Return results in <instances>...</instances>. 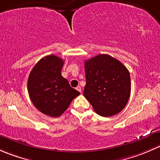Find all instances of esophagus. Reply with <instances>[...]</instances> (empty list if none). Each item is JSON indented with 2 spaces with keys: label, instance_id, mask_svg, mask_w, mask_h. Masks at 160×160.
I'll return each instance as SVG.
<instances>
[{
  "label": "esophagus",
  "instance_id": "esophagus-1",
  "mask_svg": "<svg viewBox=\"0 0 160 160\" xmlns=\"http://www.w3.org/2000/svg\"><path fill=\"white\" fill-rule=\"evenodd\" d=\"M76 89H77V90H78L79 92H80V93H81V88H80V86H78V87H77V88H76Z\"/></svg>",
  "mask_w": 160,
  "mask_h": 160
}]
</instances>
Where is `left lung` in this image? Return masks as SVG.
Listing matches in <instances>:
<instances>
[{
	"instance_id": "left-lung-1",
	"label": "left lung",
	"mask_w": 160,
	"mask_h": 160,
	"mask_svg": "<svg viewBox=\"0 0 160 160\" xmlns=\"http://www.w3.org/2000/svg\"><path fill=\"white\" fill-rule=\"evenodd\" d=\"M86 86L83 96L99 115L118 114L126 106L131 93L128 69L118 59L100 54L85 61Z\"/></svg>"
}]
</instances>
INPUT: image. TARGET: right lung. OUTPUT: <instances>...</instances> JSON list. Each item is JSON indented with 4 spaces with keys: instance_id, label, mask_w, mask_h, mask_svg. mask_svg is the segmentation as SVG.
Here are the masks:
<instances>
[{
    "instance_id": "add662e5",
    "label": "right lung",
    "mask_w": 160,
    "mask_h": 160,
    "mask_svg": "<svg viewBox=\"0 0 160 160\" xmlns=\"http://www.w3.org/2000/svg\"><path fill=\"white\" fill-rule=\"evenodd\" d=\"M63 63L61 58L49 55L35 64L28 77V91L32 104L50 117H59L80 94L61 75Z\"/></svg>"
}]
</instances>
